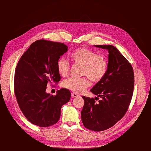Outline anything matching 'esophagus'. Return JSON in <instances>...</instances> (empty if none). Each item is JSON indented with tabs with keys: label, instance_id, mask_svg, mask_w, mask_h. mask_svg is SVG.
Returning a JSON list of instances; mask_svg holds the SVG:
<instances>
[{
	"label": "esophagus",
	"instance_id": "obj_1",
	"mask_svg": "<svg viewBox=\"0 0 151 151\" xmlns=\"http://www.w3.org/2000/svg\"><path fill=\"white\" fill-rule=\"evenodd\" d=\"M71 96H72V98H76V97L78 96V95H77L76 93H71Z\"/></svg>",
	"mask_w": 151,
	"mask_h": 151
}]
</instances>
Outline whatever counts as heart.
<instances>
[{
    "label": "heart",
    "mask_w": 151,
    "mask_h": 151,
    "mask_svg": "<svg viewBox=\"0 0 151 151\" xmlns=\"http://www.w3.org/2000/svg\"><path fill=\"white\" fill-rule=\"evenodd\" d=\"M70 58L76 64L82 65L81 75L88 77L93 82H99L106 74L108 62L104 56L97 55L95 52L87 48L76 50L70 55ZM57 68L59 74L65 77L70 69V64L64 57H60L57 62ZM65 88L76 93H81L88 88L89 82L87 77H70L62 83Z\"/></svg>",
    "instance_id": "1"
}]
</instances>
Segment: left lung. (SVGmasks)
<instances>
[{
    "label": "left lung",
    "mask_w": 151,
    "mask_h": 151,
    "mask_svg": "<svg viewBox=\"0 0 151 151\" xmlns=\"http://www.w3.org/2000/svg\"><path fill=\"white\" fill-rule=\"evenodd\" d=\"M108 51V69L103 78L90 91L101 97L98 104L92 98L83 96L81 111L84 126L100 132L113 127L125 115L130 105L134 88L133 68L125 57L112 45H94Z\"/></svg>",
    "instance_id": "left-lung-1"
}]
</instances>
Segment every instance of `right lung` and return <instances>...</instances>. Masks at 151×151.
I'll use <instances>...</instances> for the list:
<instances>
[{"instance_id": "1", "label": "right lung", "mask_w": 151, "mask_h": 151, "mask_svg": "<svg viewBox=\"0 0 151 151\" xmlns=\"http://www.w3.org/2000/svg\"><path fill=\"white\" fill-rule=\"evenodd\" d=\"M67 48L62 43L37 40L17 63L14 93L21 111L34 125L48 127L55 124L60 119L62 106L70 99L67 89L58 90L55 96L46 93L47 84L60 81L57 62Z\"/></svg>"}]
</instances>
